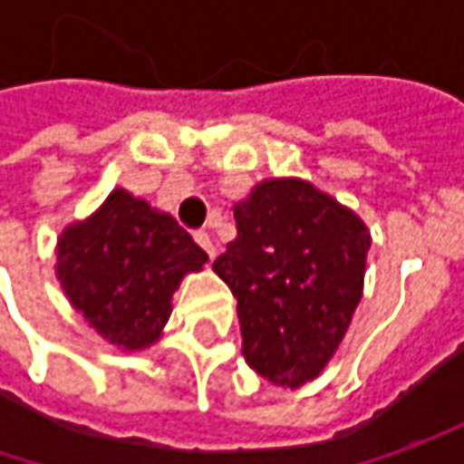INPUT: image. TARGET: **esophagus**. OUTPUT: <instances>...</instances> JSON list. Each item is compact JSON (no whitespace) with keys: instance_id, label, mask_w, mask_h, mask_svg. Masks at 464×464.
<instances>
[{"instance_id":"obj_1","label":"esophagus","mask_w":464,"mask_h":464,"mask_svg":"<svg viewBox=\"0 0 464 464\" xmlns=\"http://www.w3.org/2000/svg\"><path fill=\"white\" fill-rule=\"evenodd\" d=\"M193 240H196V245L204 250L208 258H214V256H217V247H214V242H211V235H208V232H204V229L193 232Z\"/></svg>"}]
</instances>
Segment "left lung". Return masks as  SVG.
<instances>
[{
    "instance_id": "8db88e82",
    "label": "left lung",
    "mask_w": 464,
    "mask_h": 464,
    "mask_svg": "<svg viewBox=\"0 0 464 464\" xmlns=\"http://www.w3.org/2000/svg\"><path fill=\"white\" fill-rule=\"evenodd\" d=\"M237 240L214 271L237 296L242 356L263 380H314L346 335L364 286V222L302 180H266L235 208Z\"/></svg>"
}]
</instances>
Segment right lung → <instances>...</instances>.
Wrapping results in <instances>:
<instances>
[{"label":"right lung","mask_w":464,"mask_h":464,"mask_svg":"<svg viewBox=\"0 0 464 464\" xmlns=\"http://www.w3.org/2000/svg\"><path fill=\"white\" fill-rule=\"evenodd\" d=\"M56 274L69 302L111 343L144 348L169 317V295L206 253L150 204L113 190L98 214L62 235Z\"/></svg>","instance_id":"1"}]
</instances>
